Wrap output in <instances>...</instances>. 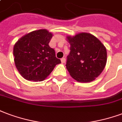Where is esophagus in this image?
<instances>
[{"mask_svg":"<svg viewBox=\"0 0 122 122\" xmlns=\"http://www.w3.org/2000/svg\"><path fill=\"white\" fill-rule=\"evenodd\" d=\"M61 63H65L66 61V58L65 57H63V58L61 59Z\"/></svg>","mask_w":122,"mask_h":122,"instance_id":"34e87169","label":"esophagus"}]
</instances>
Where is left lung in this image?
<instances>
[{
	"mask_svg": "<svg viewBox=\"0 0 122 122\" xmlns=\"http://www.w3.org/2000/svg\"><path fill=\"white\" fill-rule=\"evenodd\" d=\"M70 54L66 66L79 82H91L100 76L107 63V50L95 36L87 33L67 37Z\"/></svg>",
	"mask_w": 122,
	"mask_h": 122,
	"instance_id": "obj_1",
	"label": "left lung"
}]
</instances>
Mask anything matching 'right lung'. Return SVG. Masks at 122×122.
Segmentation results:
<instances>
[{"label": "right lung", "mask_w": 122, "mask_h": 122, "mask_svg": "<svg viewBox=\"0 0 122 122\" xmlns=\"http://www.w3.org/2000/svg\"><path fill=\"white\" fill-rule=\"evenodd\" d=\"M52 37V34L46 30H39L23 36L14 45L15 66L24 79L44 80L61 63L48 45Z\"/></svg>", "instance_id": "1"}]
</instances>
